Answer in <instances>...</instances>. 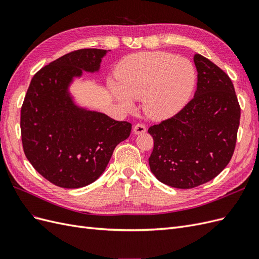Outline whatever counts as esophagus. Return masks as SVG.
Wrapping results in <instances>:
<instances>
[{"label": "esophagus", "mask_w": 259, "mask_h": 259, "mask_svg": "<svg viewBox=\"0 0 259 259\" xmlns=\"http://www.w3.org/2000/svg\"><path fill=\"white\" fill-rule=\"evenodd\" d=\"M134 134H136V135H140V134H144V133H146V131H147V128H146V126L144 124H142V123H139V124H136L135 126H134Z\"/></svg>", "instance_id": "obj_1"}]
</instances>
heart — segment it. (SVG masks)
<instances>
[{"label": "heart", "mask_w": 259, "mask_h": 259, "mask_svg": "<svg viewBox=\"0 0 259 259\" xmlns=\"http://www.w3.org/2000/svg\"><path fill=\"white\" fill-rule=\"evenodd\" d=\"M116 83L109 81L113 97L127 110L132 99H144V111L154 121L178 114L192 97L197 81L194 66L165 52H140L125 57L115 70Z\"/></svg>", "instance_id": "obj_1"}]
</instances>
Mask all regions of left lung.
Segmentation results:
<instances>
[{
	"mask_svg": "<svg viewBox=\"0 0 259 259\" xmlns=\"http://www.w3.org/2000/svg\"><path fill=\"white\" fill-rule=\"evenodd\" d=\"M194 97L171 119L153 125L152 174L167 186L190 189L215 178L234 151L241 109L230 77L200 54Z\"/></svg>",
	"mask_w": 259,
	"mask_h": 259,
	"instance_id": "left-lung-1",
	"label": "left lung"
}]
</instances>
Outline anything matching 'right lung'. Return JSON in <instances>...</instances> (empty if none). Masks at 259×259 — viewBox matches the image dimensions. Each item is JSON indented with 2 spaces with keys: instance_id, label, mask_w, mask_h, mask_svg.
Instances as JSON below:
<instances>
[{
  "instance_id": "right-lung-1",
  "label": "right lung",
  "mask_w": 259,
  "mask_h": 259,
  "mask_svg": "<svg viewBox=\"0 0 259 259\" xmlns=\"http://www.w3.org/2000/svg\"><path fill=\"white\" fill-rule=\"evenodd\" d=\"M109 50L64 55L37 71L21 107L23 151L45 179L74 189L104 173L114 148L128 138L132 124L115 121L75 103L70 86L84 72L98 73Z\"/></svg>"
}]
</instances>
